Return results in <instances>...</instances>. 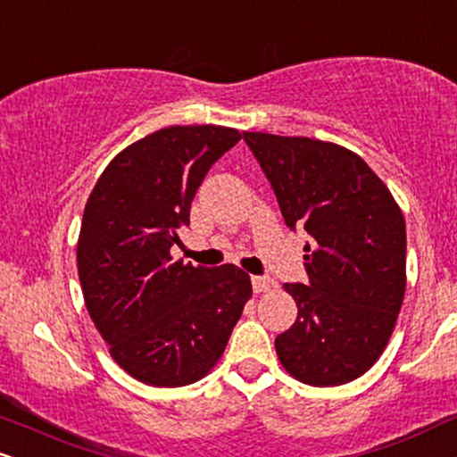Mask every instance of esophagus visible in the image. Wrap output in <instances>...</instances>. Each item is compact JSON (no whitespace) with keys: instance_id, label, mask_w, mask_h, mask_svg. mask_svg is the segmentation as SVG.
Masks as SVG:
<instances>
[{"instance_id":"esophagus-1","label":"esophagus","mask_w":457,"mask_h":457,"mask_svg":"<svg viewBox=\"0 0 457 457\" xmlns=\"http://www.w3.org/2000/svg\"><path fill=\"white\" fill-rule=\"evenodd\" d=\"M251 283H253V291H255V294H266V291L274 289V281L270 277H253Z\"/></svg>"}]
</instances>
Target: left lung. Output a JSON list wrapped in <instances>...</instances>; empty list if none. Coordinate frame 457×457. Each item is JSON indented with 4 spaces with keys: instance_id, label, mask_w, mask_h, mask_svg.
I'll use <instances>...</instances> for the list:
<instances>
[{
    "instance_id": "obj_1",
    "label": "left lung",
    "mask_w": 457,
    "mask_h": 457,
    "mask_svg": "<svg viewBox=\"0 0 457 457\" xmlns=\"http://www.w3.org/2000/svg\"><path fill=\"white\" fill-rule=\"evenodd\" d=\"M289 228H304L309 285L285 283L298 319L274 340L291 377L334 387L387 347L406 289V225L392 191L357 153L304 136L245 131Z\"/></svg>"
}]
</instances>
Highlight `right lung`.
<instances>
[{
  "label": "right lung",
  "mask_w": 457,
  "mask_h": 457,
  "mask_svg": "<svg viewBox=\"0 0 457 457\" xmlns=\"http://www.w3.org/2000/svg\"><path fill=\"white\" fill-rule=\"evenodd\" d=\"M243 138L172 125L114 155L82 212L76 263L85 306L112 360L153 387L200 381L221 360L253 287L234 263L174 262L197 187Z\"/></svg>",
  "instance_id": "add662e5"
}]
</instances>
